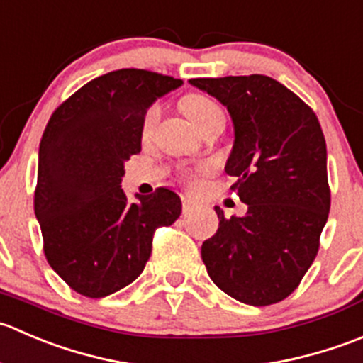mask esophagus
<instances>
[{"instance_id":"obj_1","label":"esophagus","mask_w":363,"mask_h":363,"mask_svg":"<svg viewBox=\"0 0 363 363\" xmlns=\"http://www.w3.org/2000/svg\"><path fill=\"white\" fill-rule=\"evenodd\" d=\"M197 206H199V204H197L196 201L190 199V197H186V196H182V211H183V213L189 215L190 211L196 210Z\"/></svg>"}]
</instances>
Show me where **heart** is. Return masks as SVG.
I'll use <instances>...</instances> for the list:
<instances>
[{
  "label": "heart",
  "mask_w": 363,
  "mask_h": 363,
  "mask_svg": "<svg viewBox=\"0 0 363 363\" xmlns=\"http://www.w3.org/2000/svg\"><path fill=\"white\" fill-rule=\"evenodd\" d=\"M182 109L186 116L190 118L194 125L199 128L201 132H206L210 128L222 127L225 123V114L222 107L215 102L211 96L204 95V93H189L182 99ZM160 118V106L153 104L148 111H146L145 118H143V134L148 135L152 134L155 128L157 121ZM206 173V167H192V169L183 171V182L189 186H197L199 178Z\"/></svg>",
  "instance_id": "1"
}]
</instances>
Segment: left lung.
Segmentation results:
<instances>
[{"mask_svg": "<svg viewBox=\"0 0 363 363\" xmlns=\"http://www.w3.org/2000/svg\"><path fill=\"white\" fill-rule=\"evenodd\" d=\"M228 107L235 145L225 173L249 206L225 218L203 242L201 257L211 281L238 302L288 298L311 268L330 211L326 143L314 111L268 75L190 79Z\"/></svg>", "mask_w": 363, "mask_h": 363, "instance_id": "left-lung-1", "label": "left lung"}]
</instances>
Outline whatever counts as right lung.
Masks as SVG:
<instances>
[{
    "label": "right lung",
    "mask_w": 363,
    "mask_h": 363,
    "mask_svg": "<svg viewBox=\"0 0 363 363\" xmlns=\"http://www.w3.org/2000/svg\"><path fill=\"white\" fill-rule=\"evenodd\" d=\"M182 79L121 68L86 82L55 109L42 134L35 215L52 270L79 295L102 298L134 282L153 235L182 213L159 186L128 203L125 160L141 152L143 118Z\"/></svg>",
    "instance_id": "add662e5"
}]
</instances>
